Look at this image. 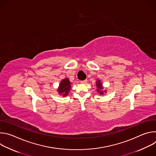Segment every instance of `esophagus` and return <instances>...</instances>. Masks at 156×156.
<instances>
[{
  "mask_svg": "<svg viewBox=\"0 0 156 156\" xmlns=\"http://www.w3.org/2000/svg\"><path fill=\"white\" fill-rule=\"evenodd\" d=\"M87 82V80H83V81H81V83H82V84H85V83H86Z\"/></svg>",
  "mask_w": 156,
  "mask_h": 156,
  "instance_id": "34e87169",
  "label": "esophagus"
}]
</instances>
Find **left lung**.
Instances as JSON below:
<instances>
[{
    "label": "left lung",
    "instance_id": "8db88e82",
    "mask_svg": "<svg viewBox=\"0 0 156 156\" xmlns=\"http://www.w3.org/2000/svg\"><path fill=\"white\" fill-rule=\"evenodd\" d=\"M96 87H97L96 88L97 92L100 95H104L105 93H107L106 90H104V86L100 80H98L97 81H96Z\"/></svg>",
    "mask_w": 156,
    "mask_h": 156
}]
</instances>
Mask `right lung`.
I'll list each match as a JSON object with an SVG mask.
<instances>
[{"instance_id": "add662e5", "label": "right lung", "mask_w": 156, "mask_h": 156, "mask_svg": "<svg viewBox=\"0 0 156 156\" xmlns=\"http://www.w3.org/2000/svg\"><path fill=\"white\" fill-rule=\"evenodd\" d=\"M71 82L68 78H65L61 80L59 86L57 88V92L58 94L65 97L68 96L71 89Z\"/></svg>"}]
</instances>
